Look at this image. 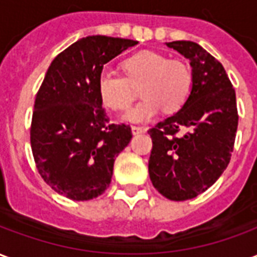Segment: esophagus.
<instances>
[{"label":"esophagus","mask_w":257,"mask_h":257,"mask_svg":"<svg viewBox=\"0 0 257 257\" xmlns=\"http://www.w3.org/2000/svg\"><path fill=\"white\" fill-rule=\"evenodd\" d=\"M143 132H146V128H143V126H136V125L132 126V134L134 135L143 134Z\"/></svg>","instance_id":"esophagus-1"}]
</instances>
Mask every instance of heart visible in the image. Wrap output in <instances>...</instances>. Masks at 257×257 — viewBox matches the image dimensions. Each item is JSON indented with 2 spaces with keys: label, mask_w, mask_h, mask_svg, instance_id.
Listing matches in <instances>:
<instances>
[{
  "label": "heart",
  "mask_w": 257,
  "mask_h": 257,
  "mask_svg": "<svg viewBox=\"0 0 257 257\" xmlns=\"http://www.w3.org/2000/svg\"><path fill=\"white\" fill-rule=\"evenodd\" d=\"M125 77L114 71H101L96 89L101 103L114 111H126L140 86L143 100L125 115L131 122L150 121L160 112L178 111L189 99L193 75L187 64L179 59H168L161 53L142 51L123 60Z\"/></svg>",
  "instance_id": "1"
}]
</instances>
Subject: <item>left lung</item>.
Wrapping results in <instances>:
<instances>
[{
    "mask_svg": "<svg viewBox=\"0 0 257 257\" xmlns=\"http://www.w3.org/2000/svg\"><path fill=\"white\" fill-rule=\"evenodd\" d=\"M189 59L193 88L176 114L149 131L153 186L172 201H186L215 183L231 160L238 126L235 90L226 70L191 41L168 42ZM180 128H189L178 135Z\"/></svg>",
    "mask_w": 257,
    "mask_h": 257,
    "instance_id": "left-lung-1",
    "label": "left lung"
}]
</instances>
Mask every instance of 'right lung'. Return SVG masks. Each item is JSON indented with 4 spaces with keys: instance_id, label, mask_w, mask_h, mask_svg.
Returning <instances> with one entry per match:
<instances>
[{
    "instance_id": "obj_1",
    "label": "right lung",
    "mask_w": 257,
    "mask_h": 257,
    "mask_svg": "<svg viewBox=\"0 0 257 257\" xmlns=\"http://www.w3.org/2000/svg\"><path fill=\"white\" fill-rule=\"evenodd\" d=\"M138 41L106 36L81 38L53 59L36 96L33 157L44 182L73 201L96 198L111 182L115 157L132 131L110 123L96 89L103 66Z\"/></svg>"
}]
</instances>
